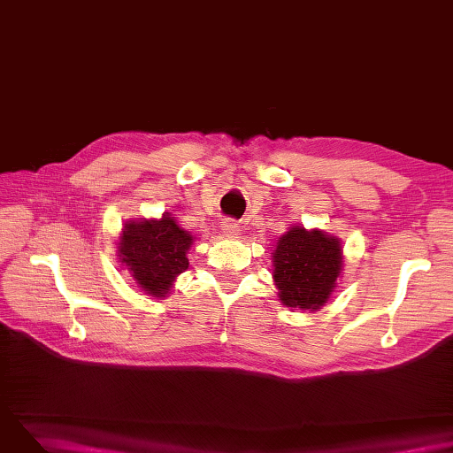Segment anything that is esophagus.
<instances>
[{
	"label": "esophagus",
	"mask_w": 453,
	"mask_h": 453,
	"mask_svg": "<svg viewBox=\"0 0 453 453\" xmlns=\"http://www.w3.org/2000/svg\"><path fill=\"white\" fill-rule=\"evenodd\" d=\"M221 230H223V234H225V235H230V238H235V235L240 234V226H238V223L232 221V219H225V221H223V225H221Z\"/></svg>",
	"instance_id": "esophagus-1"
}]
</instances>
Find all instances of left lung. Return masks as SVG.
Returning <instances> with one entry per match:
<instances>
[{
    "label": "left lung",
    "instance_id": "1",
    "mask_svg": "<svg viewBox=\"0 0 453 453\" xmlns=\"http://www.w3.org/2000/svg\"><path fill=\"white\" fill-rule=\"evenodd\" d=\"M273 278L278 298L288 308L315 311L328 303L342 267L335 235L291 226L273 252Z\"/></svg>",
    "mask_w": 453,
    "mask_h": 453
}]
</instances>
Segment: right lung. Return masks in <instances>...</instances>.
<instances>
[{
	"label": "right lung",
	"instance_id": "right-lung-1",
	"mask_svg": "<svg viewBox=\"0 0 453 453\" xmlns=\"http://www.w3.org/2000/svg\"><path fill=\"white\" fill-rule=\"evenodd\" d=\"M191 243L193 235L164 213L160 219L127 221L118 256L142 291L164 298L173 288L175 278L188 269Z\"/></svg>",
	"mask_w": 453,
	"mask_h": 453
}]
</instances>
